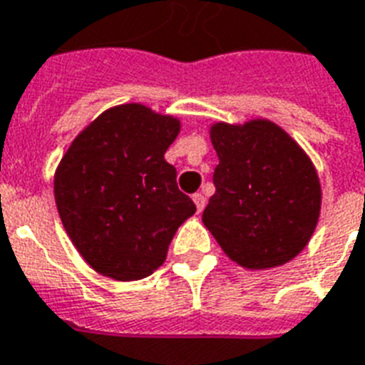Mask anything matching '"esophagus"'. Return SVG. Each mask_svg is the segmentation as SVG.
Wrapping results in <instances>:
<instances>
[{"label": "esophagus", "mask_w": 365, "mask_h": 365, "mask_svg": "<svg viewBox=\"0 0 365 365\" xmlns=\"http://www.w3.org/2000/svg\"><path fill=\"white\" fill-rule=\"evenodd\" d=\"M192 200H194V203H196L197 211H203V207H205V203H207V197L197 192V194H194V197H192Z\"/></svg>", "instance_id": "esophagus-1"}]
</instances>
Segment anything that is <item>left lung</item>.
I'll list each match as a JSON object with an SVG mask.
<instances>
[{
	"instance_id": "1",
	"label": "left lung",
	"mask_w": 365,
	"mask_h": 365,
	"mask_svg": "<svg viewBox=\"0 0 365 365\" xmlns=\"http://www.w3.org/2000/svg\"><path fill=\"white\" fill-rule=\"evenodd\" d=\"M209 133L219 165L203 225L240 267L285 264L307 247L320 217V179L310 158L268 120L219 121Z\"/></svg>"
}]
</instances>
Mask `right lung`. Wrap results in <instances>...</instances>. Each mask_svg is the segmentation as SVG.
Here are the masks:
<instances>
[{
	"instance_id": "add662e5",
	"label": "right lung",
	"mask_w": 365,
	"mask_h": 365,
	"mask_svg": "<svg viewBox=\"0 0 365 365\" xmlns=\"http://www.w3.org/2000/svg\"><path fill=\"white\" fill-rule=\"evenodd\" d=\"M179 131L173 115L120 104L91 121L62 156L56 209L76 250L98 274L120 282L150 276L177 228L196 213L163 158Z\"/></svg>"
}]
</instances>
